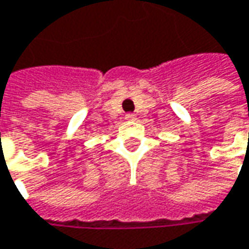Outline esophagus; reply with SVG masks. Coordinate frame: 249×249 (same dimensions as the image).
Wrapping results in <instances>:
<instances>
[{"instance_id": "1", "label": "esophagus", "mask_w": 249, "mask_h": 249, "mask_svg": "<svg viewBox=\"0 0 249 249\" xmlns=\"http://www.w3.org/2000/svg\"><path fill=\"white\" fill-rule=\"evenodd\" d=\"M124 119H126V120H134V119H136V115H134V113H127V115L124 116Z\"/></svg>"}]
</instances>
